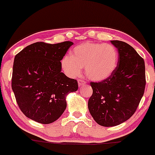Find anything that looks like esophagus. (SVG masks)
I'll list each match as a JSON object with an SVG mask.
<instances>
[{
	"label": "esophagus",
	"instance_id": "1",
	"mask_svg": "<svg viewBox=\"0 0 155 155\" xmlns=\"http://www.w3.org/2000/svg\"><path fill=\"white\" fill-rule=\"evenodd\" d=\"M85 84H86V81H84V80L82 79L78 80V86H79V87H81V86L84 85Z\"/></svg>",
	"mask_w": 155,
	"mask_h": 155
}]
</instances>
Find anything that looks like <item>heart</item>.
Wrapping results in <instances>:
<instances>
[{
    "instance_id": "obj_1",
    "label": "heart",
    "mask_w": 155,
    "mask_h": 155,
    "mask_svg": "<svg viewBox=\"0 0 155 155\" xmlns=\"http://www.w3.org/2000/svg\"><path fill=\"white\" fill-rule=\"evenodd\" d=\"M119 61L116 48L110 44L84 42L75 46L61 60V66L68 76L76 78L85 67V74L95 82L104 81L114 73Z\"/></svg>"
}]
</instances>
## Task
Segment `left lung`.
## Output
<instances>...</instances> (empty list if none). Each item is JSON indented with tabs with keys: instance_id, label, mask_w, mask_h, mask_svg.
<instances>
[{
	"instance_id": "8db88e82",
	"label": "left lung",
	"mask_w": 155,
	"mask_h": 155,
	"mask_svg": "<svg viewBox=\"0 0 155 155\" xmlns=\"http://www.w3.org/2000/svg\"><path fill=\"white\" fill-rule=\"evenodd\" d=\"M110 42L119 54L116 69L107 79L90 83L93 92L88 101L91 116L104 127L119 125L130 119L146 87L144 60L127 43Z\"/></svg>"
}]
</instances>
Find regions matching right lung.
<instances>
[{
  "mask_svg": "<svg viewBox=\"0 0 155 155\" xmlns=\"http://www.w3.org/2000/svg\"><path fill=\"white\" fill-rule=\"evenodd\" d=\"M73 45L36 42L16 54L12 89L21 112L42 124H50L66 108V96L78 90V81L61 71V60Z\"/></svg>",
  "mask_w": 155,
  "mask_h": 155,
  "instance_id": "right-lung-1",
  "label": "right lung"
}]
</instances>
